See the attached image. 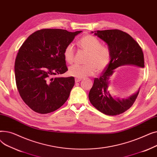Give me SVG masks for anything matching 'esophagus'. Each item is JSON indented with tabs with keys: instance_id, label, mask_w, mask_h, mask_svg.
<instances>
[{
	"instance_id": "34e87169",
	"label": "esophagus",
	"mask_w": 157,
	"mask_h": 157,
	"mask_svg": "<svg viewBox=\"0 0 157 157\" xmlns=\"http://www.w3.org/2000/svg\"><path fill=\"white\" fill-rule=\"evenodd\" d=\"M81 78H75V81L76 82V83H77V82H79L80 81H81Z\"/></svg>"
}]
</instances>
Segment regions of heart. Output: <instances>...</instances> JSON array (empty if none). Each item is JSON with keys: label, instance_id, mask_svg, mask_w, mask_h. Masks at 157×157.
<instances>
[{"label": "heart", "instance_id": "b5f03b06", "mask_svg": "<svg viewBox=\"0 0 157 157\" xmlns=\"http://www.w3.org/2000/svg\"><path fill=\"white\" fill-rule=\"evenodd\" d=\"M78 46L88 53L85 65L74 64L69 67V74L72 76L83 78L93 75L95 70L101 72L109 65L111 54L108 48L102 46L100 40L93 36L88 35L81 38ZM65 60L69 63L74 59V48L72 44L66 46L63 51Z\"/></svg>", "mask_w": 157, "mask_h": 157}]
</instances>
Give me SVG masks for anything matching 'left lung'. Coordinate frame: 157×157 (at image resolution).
<instances>
[{
  "label": "left lung",
  "instance_id": "8db88e82",
  "mask_svg": "<svg viewBox=\"0 0 157 157\" xmlns=\"http://www.w3.org/2000/svg\"><path fill=\"white\" fill-rule=\"evenodd\" d=\"M91 33L108 44L111 60L100 78L94 79L88 95L90 102L105 114L114 116L121 114L133 105L140 88L128 98L120 99L113 96L109 91L110 77L114 72V69L120 66L131 65L143 68L144 60L142 49L127 33L118 29L97 30Z\"/></svg>",
  "mask_w": 157,
  "mask_h": 157
}]
</instances>
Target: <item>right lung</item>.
Returning a JSON list of instances; mask_svg holds the SVG:
<instances>
[{"label": "right lung", "mask_w": 157, "mask_h": 157, "mask_svg": "<svg viewBox=\"0 0 157 157\" xmlns=\"http://www.w3.org/2000/svg\"><path fill=\"white\" fill-rule=\"evenodd\" d=\"M81 32L39 30L20 47L14 63L16 83L23 101L33 111L40 114L52 113L68 99L74 78L54 76L68 71L64 49Z\"/></svg>", "instance_id": "1"}]
</instances>
